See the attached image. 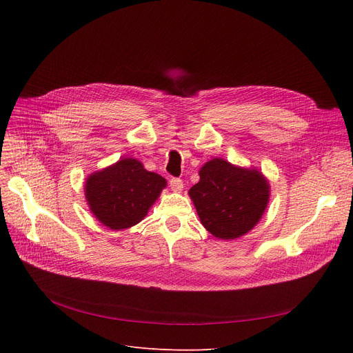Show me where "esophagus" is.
I'll list each match as a JSON object with an SVG mask.
<instances>
[{"label": "esophagus", "instance_id": "obj_1", "mask_svg": "<svg viewBox=\"0 0 353 353\" xmlns=\"http://www.w3.org/2000/svg\"><path fill=\"white\" fill-rule=\"evenodd\" d=\"M169 183H170L172 190H174V192H181V190H183V181H181V179H179V177H172Z\"/></svg>", "mask_w": 353, "mask_h": 353}]
</instances>
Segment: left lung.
I'll list each match as a JSON object with an SVG mask.
<instances>
[{
	"label": "left lung",
	"mask_w": 353,
	"mask_h": 353,
	"mask_svg": "<svg viewBox=\"0 0 353 353\" xmlns=\"http://www.w3.org/2000/svg\"><path fill=\"white\" fill-rule=\"evenodd\" d=\"M189 190L201 225L219 239H236L252 230L269 201V184L253 169L213 159L200 169Z\"/></svg>",
	"instance_id": "1"
}]
</instances>
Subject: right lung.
<instances>
[{"mask_svg": "<svg viewBox=\"0 0 353 353\" xmlns=\"http://www.w3.org/2000/svg\"><path fill=\"white\" fill-rule=\"evenodd\" d=\"M163 188L165 179L147 172L136 159H123L87 179L85 199L104 226L121 230L144 219Z\"/></svg>", "mask_w": 353, "mask_h": 353, "instance_id": "add662e5", "label": "right lung"}]
</instances>
